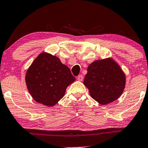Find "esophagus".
I'll return each instance as SVG.
<instances>
[{
  "instance_id": "esophagus-1",
  "label": "esophagus",
  "mask_w": 148,
  "mask_h": 148,
  "mask_svg": "<svg viewBox=\"0 0 148 148\" xmlns=\"http://www.w3.org/2000/svg\"><path fill=\"white\" fill-rule=\"evenodd\" d=\"M83 78H84V77L82 75H79V76L77 77V79H78V81H82Z\"/></svg>"
}]
</instances>
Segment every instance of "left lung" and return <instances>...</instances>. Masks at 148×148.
<instances>
[{
	"label": "left lung",
	"mask_w": 148,
	"mask_h": 148,
	"mask_svg": "<svg viewBox=\"0 0 148 148\" xmlns=\"http://www.w3.org/2000/svg\"><path fill=\"white\" fill-rule=\"evenodd\" d=\"M84 84L91 97L99 104L107 105L123 93L126 76L119 65L111 58L95 60L88 68Z\"/></svg>",
	"instance_id": "8db88e82"
}]
</instances>
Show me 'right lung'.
I'll list each match as a JSON object with an SVG mask.
<instances>
[{"mask_svg":"<svg viewBox=\"0 0 148 148\" xmlns=\"http://www.w3.org/2000/svg\"><path fill=\"white\" fill-rule=\"evenodd\" d=\"M76 78L59 58L42 53L34 60L25 75V83L34 99L48 107L64 97L66 88Z\"/></svg>","mask_w":148,"mask_h":148,"instance_id":"right-lung-1","label":"right lung"}]
</instances>
